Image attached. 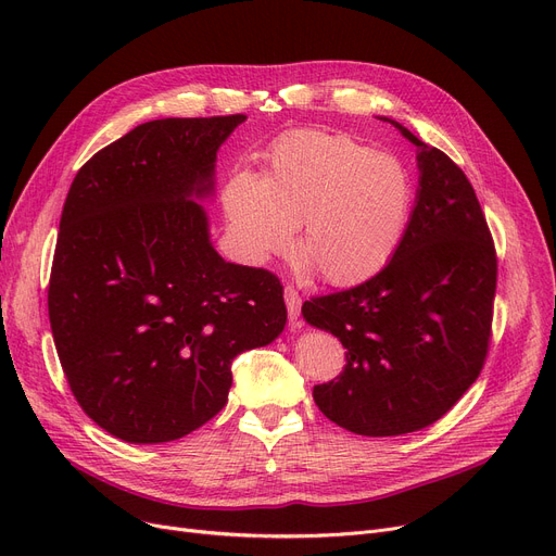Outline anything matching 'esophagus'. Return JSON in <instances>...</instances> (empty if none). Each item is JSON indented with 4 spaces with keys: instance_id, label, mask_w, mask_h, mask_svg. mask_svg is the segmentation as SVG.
Masks as SVG:
<instances>
[{
    "instance_id": "esophagus-1",
    "label": "esophagus",
    "mask_w": 556,
    "mask_h": 556,
    "mask_svg": "<svg viewBox=\"0 0 556 556\" xmlns=\"http://www.w3.org/2000/svg\"><path fill=\"white\" fill-rule=\"evenodd\" d=\"M283 300H286L288 317L293 319V323L298 325V317H300V311H302V295L298 293V290H295L293 286H286V288H283Z\"/></svg>"
}]
</instances>
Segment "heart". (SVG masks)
Instances as JSON below:
<instances>
[{"label": "heart", "mask_w": 556, "mask_h": 556, "mask_svg": "<svg viewBox=\"0 0 556 556\" xmlns=\"http://www.w3.org/2000/svg\"><path fill=\"white\" fill-rule=\"evenodd\" d=\"M415 180L390 153L344 132L293 130L266 157L258 185L233 180L225 195L231 237L250 261L298 250L333 286L381 273L399 250Z\"/></svg>", "instance_id": "heart-1"}]
</instances>
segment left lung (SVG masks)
I'll use <instances>...</instances> for the list:
<instances>
[{
  "mask_svg": "<svg viewBox=\"0 0 556 556\" xmlns=\"http://www.w3.org/2000/svg\"><path fill=\"white\" fill-rule=\"evenodd\" d=\"M390 124L419 149V193L403 241L381 273L302 306L306 323L346 349L340 376L315 386L313 399L327 419L367 437L421 430L476 383L498 281L469 178L446 153Z\"/></svg>",
  "mask_w": 556,
  "mask_h": 556,
  "instance_id": "1",
  "label": "left lung"
}]
</instances>
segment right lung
Wrapping results in <instances>:
<instances>
[{
    "mask_svg": "<svg viewBox=\"0 0 556 556\" xmlns=\"http://www.w3.org/2000/svg\"><path fill=\"white\" fill-rule=\"evenodd\" d=\"M245 114L146 122L87 160L70 187L47 290L83 413L130 444L180 440L216 417L231 361L286 325L283 286L225 261L193 200Z\"/></svg>",
    "mask_w": 556,
    "mask_h": 556,
    "instance_id": "1",
    "label": "right lung"
}]
</instances>
